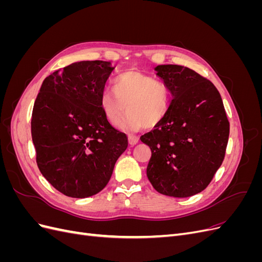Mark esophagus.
I'll return each mask as SVG.
<instances>
[{
	"label": "esophagus",
	"instance_id": "esophagus-1",
	"mask_svg": "<svg viewBox=\"0 0 262 262\" xmlns=\"http://www.w3.org/2000/svg\"><path fill=\"white\" fill-rule=\"evenodd\" d=\"M128 139H129V143H130L131 145L137 144L138 142H139V137H138V136H134V134H129Z\"/></svg>",
	"mask_w": 262,
	"mask_h": 262
}]
</instances>
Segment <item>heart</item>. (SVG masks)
<instances>
[{
  "label": "heart",
  "instance_id": "obj_1",
  "mask_svg": "<svg viewBox=\"0 0 262 262\" xmlns=\"http://www.w3.org/2000/svg\"><path fill=\"white\" fill-rule=\"evenodd\" d=\"M170 93L163 82L138 71H128L117 75L113 92L105 90L99 96V107L106 120L117 125L125 113L122 122L126 129L139 130L160 124L167 116Z\"/></svg>",
  "mask_w": 262,
  "mask_h": 262
}]
</instances>
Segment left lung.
Masks as SVG:
<instances>
[{
	"instance_id": "obj_1",
	"label": "left lung",
	"mask_w": 262,
	"mask_h": 262,
	"mask_svg": "<svg viewBox=\"0 0 262 262\" xmlns=\"http://www.w3.org/2000/svg\"><path fill=\"white\" fill-rule=\"evenodd\" d=\"M154 70L172 99L164 120L140 138L152 150L146 175L162 194L191 196L209 186L223 163L229 136L223 101L216 87L191 69Z\"/></svg>"
}]
</instances>
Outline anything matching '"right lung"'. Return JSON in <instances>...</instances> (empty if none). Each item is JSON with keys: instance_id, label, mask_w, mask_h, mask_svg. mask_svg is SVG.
<instances>
[{"instance_id": "obj_1", "label": "right lung", "mask_w": 262, "mask_h": 262, "mask_svg": "<svg viewBox=\"0 0 262 262\" xmlns=\"http://www.w3.org/2000/svg\"><path fill=\"white\" fill-rule=\"evenodd\" d=\"M115 68L81 61L45 78L31 116V138L42 176L71 198L106 187L128 138L102 115L99 96Z\"/></svg>"}]
</instances>
